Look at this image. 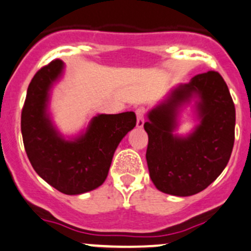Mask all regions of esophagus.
<instances>
[{"label": "esophagus", "mask_w": 251, "mask_h": 251, "mask_svg": "<svg viewBox=\"0 0 251 251\" xmlns=\"http://www.w3.org/2000/svg\"><path fill=\"white\" fill-rule=\"evenodd\" d=\"M136 115H137V121H136V126L138 128H142L144 125V118H143V109L136 110Z\"/></svg>", "instance_id": "34e87169"}]
</instances>
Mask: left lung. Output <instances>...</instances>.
<instances>
[{
  "label": "left lung",
  "instance_id": "1",
  "mask_svg": "<svg viewBox=\"0 0 251 251\" xmlns=\"http://www.w3.org/2000/svg\"><path fill=\"white\" fill-rule=\"evenodd\" d=\"M195 102L200 124L187 136L174 133L179 114ZM146 159L149 176L160 192L189 197L204 191L226 168L234 144L235 109L217 72L196 75L171 88L147 114Z\"/></svg>",
  "mask_w": 251,
  "mask_h": 251
}]
</instances>
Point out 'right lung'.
<instances>
[{"mask_svg":"<svg viewBox=\"0 0 251 251\" xmlns=\"http://www.w3.org/2000/svg\"><path fill=\"white\" fill-rule=\"evenodd\" d=\"M63 73L64 63L55 59L32 77L22 111V135L37 175L57 191L76 196L105 181L119 143L136 126V115L133 111L98 114L77 136L65 138L48 107L50 90Z\"/></svg>","mask_w":251,"mask_h":251,"instance_id":"obj_1","label":"right lung"}]
</instances>
